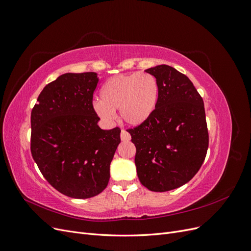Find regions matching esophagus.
<instances>
[{
  "label": "esophagus",
  "instance_id": "obj_1",
  "mask_svg": "<svg viewBox=\"0 0 251 251\" xmlns=\"http://www.w3.org/2000/svg\"><path fill=\"white\" fill-rule=\"evenodd\" d=\"M120 138H121V140H123V141H130L131 140V135L128 134L126 131H125V130H121Z\"/></svg>",
  "mask_w": 251,
  "mask_h": 251
}]
</instances>
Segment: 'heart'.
<instances>
[{
  "label": "heart",
  "instance_id": "b5f03b06",
  "mask_svg": "<svg viewBox=\"0 0 251 251\" xmlns=\"http://www.w3.org/2000/svg\"><path fill=\"white\" fill-rule=\"evenodd\" d=\"M160 89L154 75L134 72L110 78L100 91V100L94 102L97 115L105 121L114 118L119 109L120 117L126 125L137 126L153 115Z\"/></svg>",
  "mask_w": 251,
  "mask_h": 251
}]
</instances>
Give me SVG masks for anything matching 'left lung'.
Masks as SVG:
<instances>
[{
  "mask_svg": "<svg viewBox=\"0 0 251 251\" xmlns=\"http://www.w3.org/2000/svg\"><path fill=\"white\" fill-rule=\"evenodd\" d=\"M146 72L156 77L160 95L153 115L128 128L136 147L135 164L143 186L172 191L200 170L208 149L204 102L186 75L168 65Z\"/></svg>",
  "mask_w": 251,
  "mask_h": 251,
  "instance_id": "obj_1",
  "label": "left lung"
}]
</instances>
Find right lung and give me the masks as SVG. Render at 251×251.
<instances>
[{
	"label": "right lung",
	"instance_id": "1",
	"mask_svg": "<svg viewBox=\"0 0 251 251\" xmlns=\"http://www.w3.org/2000/svg\"><path fill=\"white\" fill-rule=\"evenodd\" d=\"M95 72L66 73L48 83L31 111V154L56 191L70 198L100 194L120 143V128L101 130L93 108Z\"/></svg>",
	"mask_w": 251,
	"mask_h": 251
}]
</instances>
